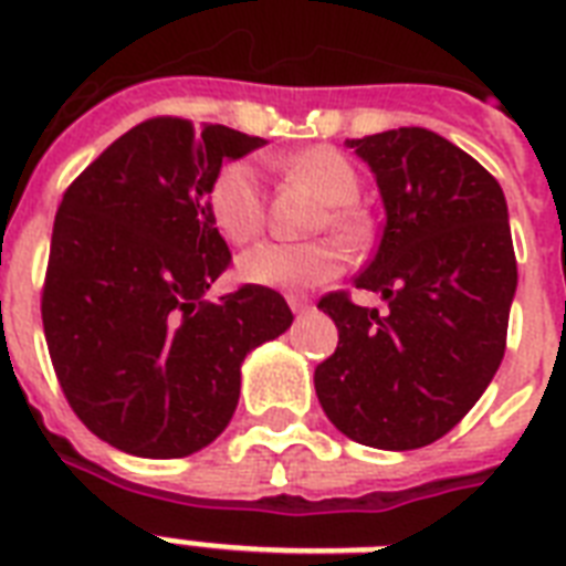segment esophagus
Masks as SVG:
<instances>
[{
    "label": "esophagus",
    "mask_w": 566,
    "mask_h": 566,
    "mask_svg": "<svg viewBox=\"0 0 566 566\" xmlns=\"http://www.w3.org/2000/svg\"><path fill=\"white\" fill-rule=\"evenodd\" d=\"M287 305H291L293 314H302V311L311 308V300L308 296H300V293H291V296H287Z\"/></svg>",
    "instance_id": "obj_1"
}]
</instances>
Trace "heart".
<instances>
[{
    "label": "heart",
    "mask_w": 566,
    "mask_h": 566,
    "mask_svg": "<svg viewBox=\"0 0 566 566\" xmlns=\"http://www.w3.org/2000/svg\"><path fill=\"white\" fill-rule=\"evenodd\" d=\"M291 179L302 181L326 213L319 217V229H328L340 240H358L364 222L353 205L361 196L358 172L344 155L328 146H314L282 161ZM208 213L222 238L240 247L261 234L266 220V196L261 172L255 164L231 161L217 170L208 185ZM344 270V252L328 243H261L243 252L238 261V275L249 284L282 287V291H305L332 282Z\"/></svg>",
    "instance_id": "obj_1"
}]
</instances>
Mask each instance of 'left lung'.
<instances>
[{"mask_svg": "<svg viewBox=\"0 0 566 566\" xmlns=\"http://www.w3.org/2000/svg\"><path fill=\"white\" fill-rule=\"evenodd\" d=\"M376 176L385 231L355 287L387 314L328 293L337 349L314 370L323 411L346 438L420 449L443 438L500 370L517 291L500 181L429 128L346 140Z\"/></svg>", "mask_w": 566, "mask_h": 566, "instance_id": "8db88e82", "label": "left lung"}]
</instances>
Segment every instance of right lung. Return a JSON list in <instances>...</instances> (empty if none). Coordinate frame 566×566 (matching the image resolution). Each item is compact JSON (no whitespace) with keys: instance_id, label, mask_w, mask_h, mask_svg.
<instances>
[{"instance_id":"obj_1","label":"right lung","mask_w":566,"mask_h":566,"mask_svg":"<svg viewBox=\"0 0 566 566\" xmlns=\"http://www.w3.org/2000/svg\"><path fill=\"white\" fill-rule=\"evenodd\" d=\"M264 137L146 119L66 188L43 284L52 367L78 420L140 458H185L229 426L240 364L284 335L282 293L243 284L205 300L229 266L208 185Z\"/></svg>"}]
</instances>
